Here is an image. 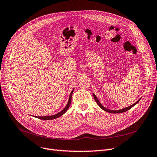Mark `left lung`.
<instances>
[{"mask_svg":"<svg viewBox=\"0 0 157 157\" xmlns=\"http://www.w3.org/2000/svg\"><path fill=\"white\" fill-rule=\"evenodd\" d=\"M93 96H94V99L95 100H96V103H97V104L99 106V107H100L101 109H103V111H106V112H108V113H124V112H126V111H127L128 110H129V109H130L132 107H134V105H136V104L138 103L140 101V99H141V98L139 99L138 101H137L136 103H134V104H132V105H130V106H129V107H126V108H124V109H120V110H117V111H115V110H109V109H107V108H105V107H103L101 104V103L99 102V101L98 100V99L97 98V97H96V95H95L94 94H93Z\"/></svg>","mask_w":157,"mask_h":157,"instance_id":"8db88e82","label":"left lung"}]
</instances>
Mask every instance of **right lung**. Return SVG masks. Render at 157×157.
<instances>
[{"label": "right lung", "instance_id": "1", "mask_svg": "<svg viewBox=\"0 0 157 157\" xmlns=\"http://www.w3.org/2000/svg\"><path fill=\"white\" fill-rule=\"evenodd\" d=\"M73 90L74 89L71 91V94H70V96H69V101H68V103L67 104V105H66V107L63 109L62 111H60L59 113L56 114V115H52V116H44V117H35L36 118H39V119H42V120H53V119H55V118H58L59 117H61V115H63L64 113H66V111H67L68 110V109L71 105V98H72V94H73Z\"/></svg>", "mask_w": 157, "mask_h": 157}]
</instances>
